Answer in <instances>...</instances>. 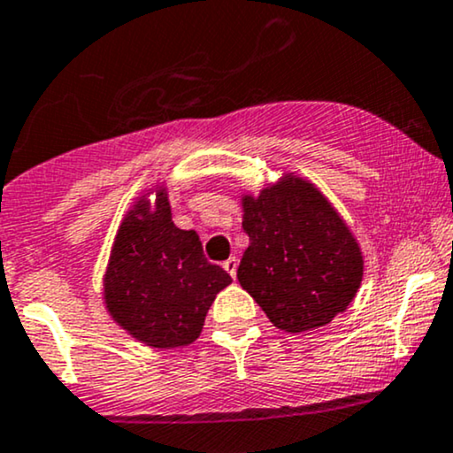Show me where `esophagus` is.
<instances>
[{
	"label": "esophagus",
	"instance_id": "obj_1",
	"mask_svg": "<svg viewBox=\"0 0 453 453\" xmlns=\"http://www.w3.org/2000/svg\"><path fill=\"white\" fill-rule=\"evenodd\" d=\"M223 268H226L227 273H230V277H236V270H238V259H236V257H230V259H226V262H223Z\"/></svg>",
	"mask_w": 453,
	"mask_h": 453
}]
</instances>
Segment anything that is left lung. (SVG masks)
Segmentation results:
<instances>
[{"label": "left lung", "instance_id": "obj_1", "mask_svg": "<svg viewBox=\"0 0 453 453\" xmlns=\"http://www.w3.org/2000/svg\"><path fill=\"white\" fill-rule=\"evenodd\" d=\"M249 234L238 280L285 332L330 324L360 289V244L327 197L303 176L283 174L259 196H242Z\"/></svg>", "mask_w": 453, "mask_h": 453}]
</instances>
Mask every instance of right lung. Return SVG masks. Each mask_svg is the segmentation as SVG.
I'll use <instances>...</instances> for the list:
<instances>
[{
    "label": "right lung",
    "instance_id": "add662e5",
    "mask_svg": "<svg viewBox=\"0 0 453 453\" xmlns=\"http://www.w3.org/2000/svg\"><path fill=\"white\" fill-rule=\"evenodd\" d=\"M153 190L156 202L149 203ZM230 283V274L204 257L200 236L174 226L168 191L155 187L119 226L104 274V303L136 341L174 349L200 336L212 300Z\"/></svg>",
    "mask_w": 453,
    "mask_h": 453
}]
</instances>
